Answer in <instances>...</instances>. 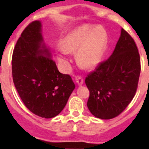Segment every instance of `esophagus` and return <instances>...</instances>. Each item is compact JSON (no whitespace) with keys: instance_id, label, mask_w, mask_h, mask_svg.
Listing matches in <instances>:
<instances>
[{"instance_id":"esophagus-1","label":"esophagus","mask_w":149,"mask_h":149,"mask_svg":"<svg viewBox=\"0 0 149 149\" xmlns=\"http://www.w3.org/2000/svg\"><path fill=\"white\" fill-rule=\"evenodd\" d=\"M76 82H77V84L79 86L82 85V84H84V78H83V77H81V76H77V77H76Z\"/></svg>"}]
</instances>
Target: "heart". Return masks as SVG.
Returning <instances> with one entry per match:
<instances>
[{"mask_svg": "<svg viewBox=\"0 0 149 149\" xmlns=\"http://www.w3.org/2000/svg\"><path fill=\"white\" fill-rule=\"evenodd\" d=\"M107 35L101 27L84 24L71 31L62 41V48L58 59L67 63V52H76L77 61L80 67L91 70L101 61L107 45Z\"/></svg>", "mask_w": 149, "mask_h": 149, "instance_id": "b5f03b06", "label": "heart"}]
</instances>
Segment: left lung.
I'll return each instance as SVG.
<instances>
[{"instance_id": "obj_1", "label": "left lung", "mask_w": 149, "mask_h": 149, "mask_svg": "<svg viewBox=\"0 0 149 149\" xmlns=\"http://www.w3.org/2000/svg\"><path fill=\"white\" fill-rule=\"evenodd\" d=\"M140 72L136 44L122 29L112 55L85 79L90 91L87 107L91 113L100 119H111L122 113L135 95Z\"/></svg>"}]
</instances>
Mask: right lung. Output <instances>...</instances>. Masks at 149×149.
Listing matches in <instances>:
<instances>
[{
	"label": "right lung",
	"instance_id": "obj_1",
	"mask_svg": "<svg viewBox=\"0 0 149 149\" xmlns=\"http://www.w3.org/2000/svg\"><path fill=\"white\" fill-rule=\"evenodd\" d=\"M41 27L40 22L34 21L22 31L13 52L12 77L27 108L39 117L52 118L65 107L75 84L51 58Z\"/></svg>",
	"mask_w": 149,
	"mask_h": 149
}]
</instances>
